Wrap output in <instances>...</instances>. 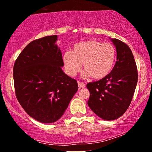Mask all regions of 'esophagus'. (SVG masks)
Here are the masks:
<instances>
[{
  "mask_svg": "<svg viewBox=\"0 0 152 152\" xmlns=\"http://www.w3.org/2000/svg\"><path fill=\"white\" fill-rule=\"evenodd\" d=\"M78 88H79V89H81L86 87V84H85L84 83L80 82V81H78Z\"/></svg>",
  "mask_w": 152,
  "mask_h": 152,
  "instance_id": "34e87169",
  "label": "esophagus"
}]
</instances>
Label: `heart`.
I'll use <instances>...</instances> for the list:
<instances>
[{"mask_svg": "<svg viewBox=\"0 0 152 152\" xmlns=\"http://www.w3.org/2000/svg\"><path fill=\"white\" fill-rule=\"evenodd\" d=\"M116 59V50L112 44L97 40H88L74 44L72 51L62 56L65 72L69 76H76L81 70L83 76L94 80L106 77L112 71Z\"/></svg>", "mask_w": 152, "mask_h": 152, "instance_id": "1", "label": "heart"}]
</instances>
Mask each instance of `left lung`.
Listing matches in <instances>:
<instances>
[{
  "mask_svg": "<svg viewBox=\"0 0 152 152\" xmlns=\"http://www.w3.org/2000/svg\"><path fill=\"white\" fill-rule=\"evenodd\" d=\"M117 50V61L111 72L98 81L89 83L88 104L93 112L105 120L122 116L131 104L137 82L134 57L129 46L113 39Z\"/></svg>",
  "mask_w": 152,
  "mask_h": 152,
  "instance_id": "left-lung-1",
  "label": "left lung"
}]
</instances>
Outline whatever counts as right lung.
Here are the masks:
<instances>
[{
	"label": "right lung",
	"mask_w": 152,
	"mask_h": 152,
	"mask_svg": "<svg viewBox=\"0 0 152 152\" xmlns=\"http://www.w3.org/2000/svg\"><path fill=\"white\" fill-rule=\"evenodd\" d=\"M57 35L33 40L22 50L13 68L18 102L38 122L59 120L78 90L77 81L64 74Z\"/></svg>",
	"instance_id": "1"
}]
</instances>
